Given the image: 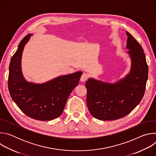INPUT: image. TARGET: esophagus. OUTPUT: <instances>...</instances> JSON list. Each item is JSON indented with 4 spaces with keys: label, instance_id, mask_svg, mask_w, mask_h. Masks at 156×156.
I'll return each mask as SVG.
<instances>
[{
    "label": "esophagus",
    "instance_id": "obj_1",
    "mask_svg": "<svg viewBox=\"0 0 156 156\" xmlns=\"http://www.w3.org/2000/svg\"><path fill=\"white\" fill-rule=\"evenodd\" d=\"M87 78H88L87 75L86 73H83L82 74L81 76L80 81H82V82H84V81H86V80H87Z\"/></svg>",
    "mask_w": 156,
    "mask_h": 156
}]
</instances>
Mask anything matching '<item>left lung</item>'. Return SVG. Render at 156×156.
I'll use <instances>...</instances> for the list:
<instances>
[{
  "label": "left lung",
  "mask_w": 156,
  "mask_h": 156,
  "mask_svg": "<svg viewBox=\"0 0 156 156\" xmlns=\"http://www.w3.org/2000/svg\"><path fill=\"white\" fill-rule=\"evenodd\" d=\"M127 53L131 60L128 75L115 83L93 78L86 82L87 105L91 114L101 120H114L129 114L142 100L148 78V65L140 44L126 31Z\"/></svg>",
  "instance_id": "1"
}]
</instances>
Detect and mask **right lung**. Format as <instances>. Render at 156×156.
<instances>
[{
    "label": "right lung",
    "instance_id": "right-lung-1",
    "mask_svg": "<svg viewBox=\"0 0 156 156\" xmlns=\"http://www.w3.org/2000/svg\"><path fill=\"white\" fill-rule=\"evenodd\" d=\"M31 34L20 42L12 56L8 79L10 94L19 108L28 117L47 121L58 117L63 112L67 99L78 84L81 72L60 76L42 84L27 81L21 73V59Z\"/></svg>",
    "mask_w": 156,
    "mask_h": 156
}]
</instances>
